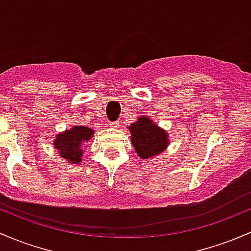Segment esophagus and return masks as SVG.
Segmentation results:
<instances>
[{
    "label": "esophagus",
    "instance_id": "1",
    "mask_svg": "<svg viewBox=\"0 0 251 251\" xmlns=\"http://www.w3.org/2000/svg\"><path fill=\"white\" fill-rule=\"evenodd\" d=\"M109 127L110 128H118L119 127V123H118V121H114V123H110L109 124Z\"/></svg>",
    "mask_w": 251,
    "mask_h": 251
}]
</instances>
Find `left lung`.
I'll return each mask as SVG.
<instances>
[{"label": "left lung", "instance_id": "8db88e82", "mask_svg": "<svg viewBox=\"0 0 251 251\" xmlns=\"http://www.w3.org/2000/svg\"><path fill=\"white\" fill-rule=\"evenodd\" d=\"M131 134V143L136 154L142 160H149L165 151L170 146L167 131L160 127L147 115H141L127 126Z\"/></svg>", "mask_w": 251, "mask_h": 251}]
</instances>
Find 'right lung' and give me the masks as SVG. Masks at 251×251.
Masks as SVG:
<instances>
[{
	"label": "right lung",
	"instance_id": "add662e5",
	"mask_svg": "<svg viewBox=\"0 0 251 251\" xmlns=\"http://www.w3.org/2000/svg\"><path fill=\"white\" fill-rule=\"evenodd\" d=\"M94 133L95 131L86 126H73L70 130L57 133L52 146L63 160L73 165H78L83 160V154L85 152L84 149Z\"/></svg>",
	"mask_w": 251,
	"mask_h": 251
}]
</instances>
